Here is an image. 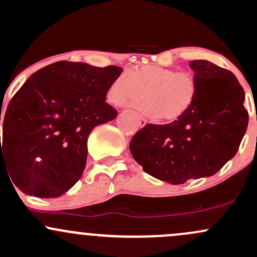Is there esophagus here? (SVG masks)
Here are the masks:
<instances>
[{
	"label": "esophagus",
	"instance_id": "34e87169",
	"mask_svg": "<svg viewBox=\"0 0 257 257\" xmlns=\"http://www.w3.org/2000/svg\"><path fill=\"white\" fill-rule=\"evenodd\" d=\"M136 116H137V118H139V122H140V126H145L146 123H147V120H146L145 117H142L141 116V115H139V114H136Z\"/></svg>",
	"mask_w": 257,
	"mask_h": 257
}]
</instances>
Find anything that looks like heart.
Instances as JSON below:
<instances>
[{"label":"heart","instance_id":"1","mask_svg":"<svg viewBox=\"0 0 257 257\" xmlns=\"http://www.w3.org/2000/svg\"><path fill=\"white\" fill-rule=\"evenodd\" d=\"M198 84L190 72L145 65L128 74H120L110 84L107 98L115 105L136 104L146 115L172 121L180 117L192 105Z\"/></svg>","mask_w":257,"mask_h":257}]
</instances>
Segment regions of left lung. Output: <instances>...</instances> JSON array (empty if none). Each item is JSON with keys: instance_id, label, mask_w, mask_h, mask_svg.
Here are the masks:
<instances>
[{"instance_id": "1", "label": "left lung", "mask_w": 257, "mask_h": 257, "mask_svg": "<svg viewBox=\"0 0 257 257\" xmlns=\"http://www.w3.org/2000/svg\"><path fill=\"white\" fill-rule=\"evenodd\" d=\"M198 90L191 107L167 125L147 123L130 143L143 170L173 185L216 174L239 150L249 114L244 89L230 71L190 62Z\"/></svg>"}]
</instances>
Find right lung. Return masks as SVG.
<instances>
[{
  "label": "right lung",
  "mask_w": 257,
  "mask_h": 257,
  "mask_svg": "<svg viewBox=\"0 0 257 257\" xmlns=\"http://www.w3.org/2000/svg\"><path fill=\"white\" fill-rule=\"evenodd\" d=\"M117 66L59 61L29 77L8 104L1 169L23 192L57 197L81 179L87 140L95 126L116 117L105 103Z\"/></svg>",
  "instance_id": "right-lung-1"
}]
</instances>
